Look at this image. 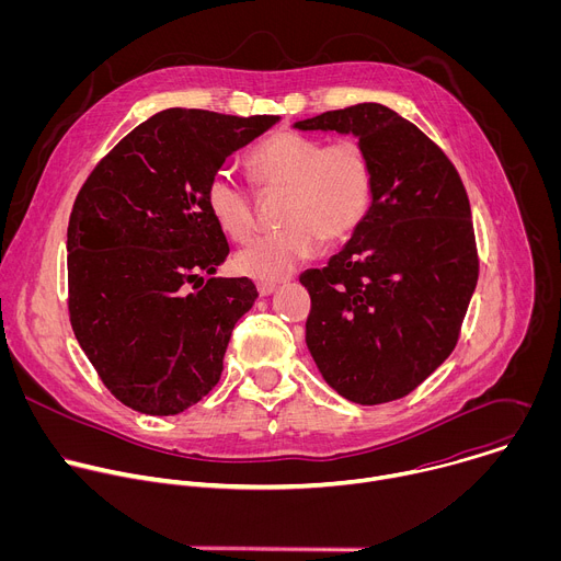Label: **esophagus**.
<instances>
[{
	"mask_svg": "<svg viewBox=\"0 0 561 561\" xmlns=\"http://www.w3.org/2000/svg\"><path fill=\"white\" fill-rule=\"evenodd\" d=\"M275 288H277V284H275V282H257V290H260V295H262V297H266V295L275 293Z\"/></svg>",
	"mask_w": 561,
	"mask_h": 561,
	"instance_id": "obj_1",
	"label": "esophagus"
}]
</instances>
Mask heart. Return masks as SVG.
Wrapping results in <instances>:
<instances>
[{
	"label": "heart",
	"instance_id": "obj_1",
	"mask_svg": "<svg viewBox=\"0 0 561 561\" xmlns=\"http://www.w3.org/2000/svg\"><path fill=\"white\" fill-rule=\"evenodd\" d=\"M253 184L284 191L279 230L262 234L234 257V268L260 282H277L314 255L319 242L337 244L366 219L373 204V167L355 139H322L279 130L249 154ZM206 206L217 226L237 242L255 228V202L249 186L217 171L206 184Z\"/></svg>",
	"mask_w": 561,
	"mask_h": 561
}]
</instances>
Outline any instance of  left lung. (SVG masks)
I'll return each instance as SVG.
<instances>
[{
	"instance_id": "left-lung-1",
	"label": "left lung",
	"mask_w": 561,
	"mask_h": 561,
	"mask_svg": "<svg viewBox=\"0 0 561 561\" xmlns=\"http://www.w3.org/2000/svg\"><path fill=\"white\" fill-rule=\"evenodd\" d=\"M353 133L373 204L329 266L306 271V344L324 379L362 407L413 392L457 346L479 277L470 202L446 152L381 104L297 122Z\"/></svg>"
}]
</instances>
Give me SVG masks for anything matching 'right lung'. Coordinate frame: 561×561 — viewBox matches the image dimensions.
Masks as SVG:
<instances>
[{
  "label": "right lung",
  "mask_w": 561,
  "mask_h": 561,
  "mask_svg": "<svg viewBox=\"0 0 561 561\" xmlns=\"http://www.w3.org/2000/svg\"><path fill=\"white\" fill-rule=\"evenodd\" d=\"M279 117L167 108L135 126L79 188L68 219V317L113 397L178 415L219 381L249 277H210L228 255L206 206L226 157Z\"/></svg>",
  "instance_id": "right-lung-1"
}]
</instances>
